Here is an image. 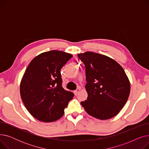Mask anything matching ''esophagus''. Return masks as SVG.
<instances>
[{
  "mask_svg": "<svg viewBox=\"0 0 149 149\" xmlns=\"http://www.w3.org/2000/svg\"><path fill=\"white\" fill-rule=\"evenodd\" d=\"M80 88H78L77 90H75V91L74 92L75 95H77V94H78V93H79V92H80Z\"/></svg>",
  "mask_w": 149,
  "mask_h": 149,
  "instance_id": "34e87169",
  "label": "esophagus"
}]
</instances>
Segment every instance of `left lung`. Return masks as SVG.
I'll list each match as a JSON object with an SVG mask.
<instances>
[{"label":"left lung","instance_id":"8db88e82","mask_svg":"<svg viewBox=\"0 0 149 149\" xmlns=\"http://www.w3.org/2000/svg\"><path fill=\"white\" fill-rule=\"evenodd\" d=\"M86 67L87 100L81 102L89 115L104 120L113 118L128 100L130 83L121 66L103 54L87 51L78 54Z\"/></svg>","mask_w":149,"mask_h":149}]
</instances>
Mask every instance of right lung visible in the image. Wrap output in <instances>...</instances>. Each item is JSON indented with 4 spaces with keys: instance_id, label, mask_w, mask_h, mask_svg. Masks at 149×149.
<instances>
[{
    "instance_id": "obj_1",
    "label": "right lung",
    "mask_w": 149,
    "mask_h": 149,
    "mask_svg": "<svg viewBox=\"0 0 149 149\" xmlns=\"http://www.w3.org/2000/svg\"><path fill=\"white\" fill-rule=\"evenodd\" d=\"M72 57L57 50L45 52L31 61L20 84V93L28 111L36 119L50 123L60 119L74 94L62 87L60 70Z\"/></svg>"
}]
</instances>
